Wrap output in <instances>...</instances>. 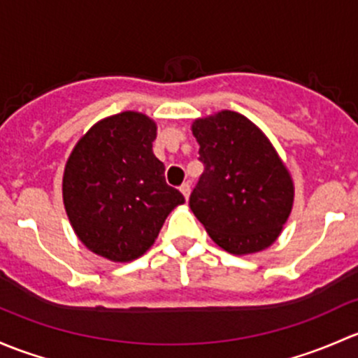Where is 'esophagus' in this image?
<instances>
[{"instance_id": "34e87169", "label": "esophagus", "mask_w": 358, "mask_h": 358, "mask_svg": "<svg viewBox=\"0 0 358 358\" xmlns=\"http://www.w3.org/2000/svg\"><path fill=\"white\" fill-rule=\"evenodd\" d=\"M180 193L184 194V198H189V194H191V184L189 182H184L182 186H180Z\"/></svg>"}]
</instances>
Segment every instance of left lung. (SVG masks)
<instances>
[{"mask_svg": "<svg viewBox=\"0 0 358 358\" xmlns=\"http://www.w3.org/2000/svg\"><path fill=\"white\" fill-rule=\"evenodd\" d=\"M205 171L189 206L206 233L233 255L268 248L281 234L294 200L285 162L262 129L222 110L191 125Z\"/></svg>", "mask_w": 358, "mask_h": 358, "instance_id": "left-lung-1", "label": "left lung"}]
</instances>
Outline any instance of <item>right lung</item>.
<instances>
[{"instance_id": "right-lung-1", "label": "right lung", "mask_w": 358, "mask_h": 358, "mask_svg": "<svg viewBox=\"0 0 358 358\" xmlns=\"http://www.w3.org/2000/svg\"><path fill=\"white\" fill-rule=\"evenodd\" d=\"M157 124L139 112L96 122L77 141L64 171L70 226L87 250L112 262L148 252L165 219L184 203L153 155Z\"/></svg>"}]
</instances>
